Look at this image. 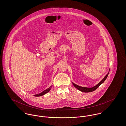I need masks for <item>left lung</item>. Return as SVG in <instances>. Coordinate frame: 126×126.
Here are the masks:
<instances>
[{
  "label": "left lung",
  "instance_id": "left-lung-1",
  "mask_svg": "<svg viewBox=\"0 0 126 126\" xmlns=\"http://www.w3.org/2000/svg\"><path fill=\"white\" fill-rule=\"evenodd\" d=\"M109 71L110 70H109V72L105 76V77L103 78V79L98 83L97 85L94 86L93 87H82V86H80L79 85H78L77 84H74V83L72 82V83L73 84V85H74V86L77 89H78L79 90L82 91V92H92V91H94V90H95L96 89H97L98 87L99 86V85H100L102 83H103V82L105 81V80L106 79L108 74H109Z\"/></svg>",
  "mask_w": 126,
  "mask_h": 126
}]
</instances>
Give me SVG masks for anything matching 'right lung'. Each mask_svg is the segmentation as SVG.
<instances>
[{
    "label": "right lung",
    "mask_w": 126,
    "mask_h": 126,
    "mask_svg": "<svg viewBox=\"0 0 126 126\" xmlns=\"http://www.w3.org/2000/svg\"><path fill=\"white\" fill-rule=\"evenodd\" d=\"M52 87V85H51L49 88H47V89H46V90H44L43 91H42V92L40 93V94H36V95H34V96H35V97H40V96H43V95H45V94H46L47 93L49 92V91L51 89Z\"/></svg>",
    "instance_id": "add662e5"
}]
</instances>
